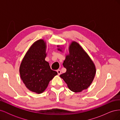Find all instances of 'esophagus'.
Listing matches in <instances>:
<instances>
[{
    "label": "esophagus",
    "mask_w": 120,
    "mask_h": 120,
    "mask_svg": "<svg viewBox=\"0 0 120 120\" xmlns=\"http://www.w3.org/2000/svg\"><path fill=\"white\" fill-rule=\"evenodd\" d=\"M57 72L58 75H60L61 74V71L60 70H57Z\"/></svg>",
    "instance_id": "obj_1"
}]
</instances>
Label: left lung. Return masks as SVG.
Masks as SVG:
<instances>
[{
  "mask_svg": "<svg viewBox=\"0 0 120 120\" xmlns=\"http://www.w3.org/2000/svg\"><path fill=\"white\" fill-rule=\"evenodd\" d=\"M57 50L63 52L64 48L57 45ZM64 67L65 73L60 75L72 92L79 93L91 85L96 73L93 61L79 43L72 41L68 46V54L66 55Z\"/></svg>",
  "mask_w": 120,
  "mask_h": 120,
  "instance_id": "obj_1",
  "label": "left lung"
}]
</instances>
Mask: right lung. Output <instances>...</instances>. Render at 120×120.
Wrapping results in <instances>:
<instances>
[{
	"label": "right lung",
	"mask_w": 120,
	"mask_h": 120,
	"mask_svg": "<svg viewBox=\"0 0 120 120\" xmlns=\"http://www.w3.org/2000/svg\"><path fill=\"white\" fill-rule=\"evenodd\" d=\"M46 48L43 39L35 41L25 53L19 67L20 78L25 86L38 94L44 92L49 82L57 75L45 60Z\"/></svg>",
	"instance_id": "add662e5"
}]
</instances>
